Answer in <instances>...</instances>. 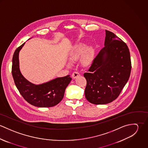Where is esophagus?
<instances>
[{
    "mask_svg": "<svg viewBox=\"0 0 148 148\" xmlns=\"http://www.w3.org/2000/svg\"><path fill=\"white\" fill-rule=\"evenodd\" d=\"M80 73H79V72H77V71H75V72L72 73V77H73V79H76V77L80 76Z\"/></svg>",
    "mask_w": 148,
    "mask_h": 148,
    "instance_id": "obj_1",
    "label": "esophagus"
}]
</instances>
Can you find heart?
<instances>
[{
	"label": "heart",
	"mask_w": 148,
	"mask_h": 148,
	"mask_svg": "<svg viewBox=\"0 0 148 148\" xmlns=\"http://www.w3.org/2000/svg\"><path fill=\"white\" fill-rule=\"evenodd\" d=\"M82 55L81 63L85 66L89 65L92 63L93 54L92 49L88 48L84 44H79L77 45L71 53V58L72 60L78 59Z\"/></svg>",
	"instance_id": "b5f03b06"
}]
</instances>
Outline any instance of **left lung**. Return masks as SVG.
I'll return each mask as SVG.
<instances>
[{"label":"left lung","instance_id":"obj_1","mask_svg":"<svg viewBox=\"0 0 148 148\" xmlns=\"http://www.w3.org/2000/svg\"><path fill=\"white\" fill-rule=\"evenodd\" d=\"M106 32L105 47L84 73L85 97L96 105L111 103L118 97L129 80L132 68L126 43L113 32Z\"/></svg>","mask_w":148,"mask_h":148}]
</instances>
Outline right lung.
I'll list each match as a JSON object with an SVG mask.
<instances>
[{
    "mask_svg": "<svg viewBox=\"0 0 148 148\" xmlns=\"http://www.w3.org/2000/svg\"><path fill=\"white\" fill-rule=\"evenodd\" d=\"M24 44L15 50L12 58V75L16 88L23 97L32 106L42 108L56 106L63 99L65 90L72 78L67 75L39 85L28 82L19 69V53Z\"/></svg>",
    "mask_w": 148,
    "mask_h": 148,
    "instance_id": "add662e5",
    "label": "right lung"
}]
</instances>
